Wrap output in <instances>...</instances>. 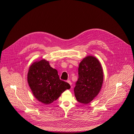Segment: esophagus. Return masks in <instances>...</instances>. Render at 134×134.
Instances as JSON below:
<instances>
[{"mask_svg":"<svg viewBox=\"0 0 134 134\" xmlns=\"http://www.w3.org/2000/svg\"><path fill=\"white\" fill-rule=\"evenodd\" d=\"M67 82H68V83H69V84L70 85H71L72 83H71V82H70L69 80H68Z\"/></svg>","mask_w":134,"mask_h":134,"instance_id":"34e87169","label":"esophagus"}]
</instances>
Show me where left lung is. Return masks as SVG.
I'll return each instance as SVG.
<instances>
[{
  "label": "left lung",
  "instance_id": "obj_1",
  "mask_svg": "<svg viewBox=\"0 0 134 134\" xmlns=\"http://www.w3.org/2000/svg\"><path fill=\"white\" fill-rule=\"evenodd\" d=\"M79 79L75 84L74 93L76 100L87 104L97 96L103 81V72L99 61L94 57L87 56L80 63Z\"/></svg>",
  "mask_w": 134,
  "mask_h": 134
}]
</instances>
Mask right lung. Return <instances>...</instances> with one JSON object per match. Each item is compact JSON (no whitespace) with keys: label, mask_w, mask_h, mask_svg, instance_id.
<instances>
[{"label":"right lung","mask_w":134,"mask_h":134,"mask_svg":"<svg viewBox=\"0 0 134 134\" xmlns=\"http://www.w3.org/2000/svg\"><path fill=\"white\" fill-rule=\"evenodd\" d=\"M27 82L34 96L45 104L55 101L66 89L70 88L68 83L60 80L57 70L44 59L30 67Z\"/></svg>","instance_id":"1"}]
</instances>
